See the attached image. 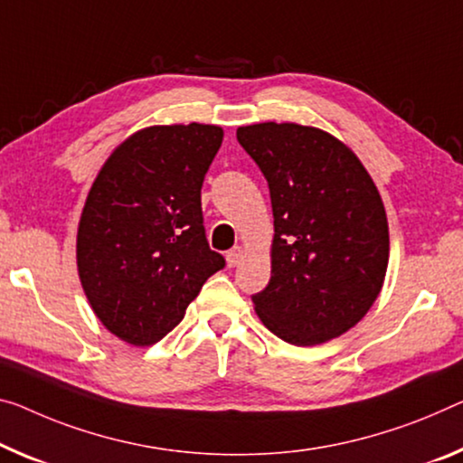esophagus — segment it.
Returning <instances> with one entry per match:
<instances>
[{
    "instance_id": "34e87169",
    "label": "esophagus",
    "mask_w": 463,
    "mask_h": 463,
    "mask_svg": "<svg viewBox=\"0 0 463 463\" xmlns=\"http://www.w3.org/2000/svg\"><path fill=\"white\" fill-rule=\"evenodd\" d=\"M225 259H227V265H230V267H238L241 259H244V250H241V246L232 248V250L225 254Z\"/></svg>"
}]
</instances>
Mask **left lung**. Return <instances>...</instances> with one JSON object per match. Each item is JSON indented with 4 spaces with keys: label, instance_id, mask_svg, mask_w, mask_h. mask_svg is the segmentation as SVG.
Returning <instances> with one entry per match:
<instances>
[{
    "label": "left lung",
    "instance_id": "left-lung-1",
    "mask_svg": "<svg viewBox=\"0 0 463 463\" xmlns=\"http://www.w3.org/2000/svg\"><path fill=\"white\" fill-rule=\"evenodd\" d=\"M236 137L273 207L271 279L252 296L256 315L294 345L344 335L371 310L387 273L389 225L373 177L318 128L265 122Z\"/></svg>",
    "mask_w": 463,
    "mask_h": 463
}]
</instances>
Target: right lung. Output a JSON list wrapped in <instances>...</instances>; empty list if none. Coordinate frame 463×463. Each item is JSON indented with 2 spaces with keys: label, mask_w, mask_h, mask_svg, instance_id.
Segmentation results:
<instances>
[{
  "label": "right lung",
  "mask_w": 463,
  "mask_h": 463,
  "mask_svg": "<svg viewBox=\"0 0 463 463\" xmlns=\"http://www.w3.org/2000/svg\"><path fill=\"white\" fill-rule=\"evenodd\" d=\"M222 140L211 124L145 128L92 182L78 223V275L99 321L126 344H157L225 267L209 248L201 207Z\"/></svg>",
  "instance_id": "obj_1"
}]
</instances>
